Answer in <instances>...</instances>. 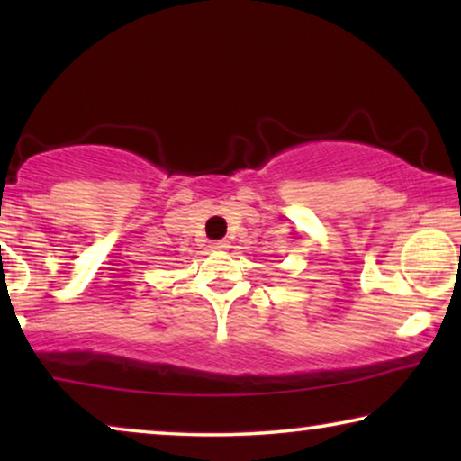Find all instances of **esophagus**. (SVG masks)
Masks as SVG:
<instances>
[{"instance_id": "obj_1", "label": "esophagus", "mask_w": 461, "mask_h": 461, "mask_svg": "<svg viewBox=\"0 0 461 461\" xmlns=\"http://www.w3.org/2000/svg\"><path fill=\"white\" fill-rule=\"evenodd\" d=\"M212 249H229L230 245H229V241H213L212 245H210Z\"/></svg>"}]
</instances>
